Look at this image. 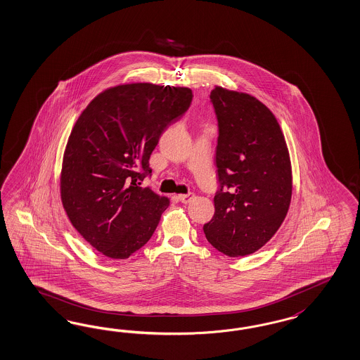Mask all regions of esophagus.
<instances>
[{
  "label": "esophagus",
  "mask_w": 360,
  "mask_h": 360,
  "mask_svg": "<svg viewBox=\"0 0 360 360\" xmlns=\"http://www.w3.org/2000/svg\"><path fill=\"white\" fill-rule=\"evenodd\" d=\"M193 198H195V195H193V193H188V195H180V196H179V200H180L183 204H188V202H191Z\"/></svg>",
  "instance_id": "34e87169"
}]
</instances>
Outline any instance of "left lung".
<instances>
[{"mask_svg": "<svg viewBox=\"0 0 360 360\" xmlns=\"http://www.w3.org/2000/svg\"><path fill=\"white\" fill-rule=\"evenodd\" d=\"M210 102L219 123L220 188L204 233L225 255H252L276 234L290 207L289 150L276 116L255 96L216 86Z\"/></svg>", "mask_w": 360, "mask_h": 360, "instance_id": "1", "label": "left lung"}]
</instances>
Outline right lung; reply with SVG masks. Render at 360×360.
I'll return each mask as SVG.
<instances>
[{
    "label": "right lung",
    "mask_w": 360,
    "mask_h": 360,
    "mask_svg": "<svg viewBox=\"0 0 360 360\" xmlns=\"http://www.w3.org/2000/svg\"><path fill=\"white\" fill-rule=\"evenodd\" d=\"M186 87L131 83L95 96L70 134L60 200L72 226L102 255L126 259L148 243L169 200L140 186L165 128L192 102Z\"/></svg>",
    "instance_id": "1"
}]
</instances>
